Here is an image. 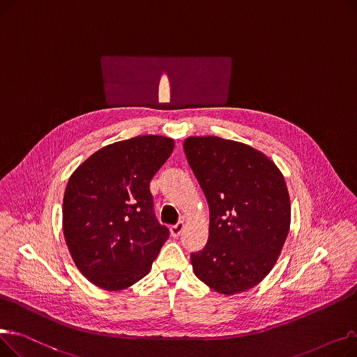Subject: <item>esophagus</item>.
<instances>
[{"label":"esophagus","instance_id":"34e87169","mask_svg":"<svg viewBox=\"0 0 357 357\" xmlns=\"http://www.w3.org/2000/svg\"><path fill=\"white\" fill-rule=\"evenodd\" d=\"M183 222L182 221H179L178 224H175V226H172L171 227V236L172 237H179L181 236V233L183 231Z\"/></svg>","mask_w":357,"mask_h":357}]
</instances>
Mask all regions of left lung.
I'll return each instance as SVG.
<instances>
[{
  "label": "left lung",
  "instance_id": "left-lung-1",
  "mask_svg": "<svg viewBox=\"0 0 357 357\" xmlns=\"http://www.w3.org/2000/svg\"><path fill=\"white\" fill-rule=\"evenodd\" d=\"M183 150L210 205L208 241L191 255L194 273L221 295L249 291L272 271L289 231L284 175L240 142L190 136Z\"/></svg>",
  "mask_w": 357,
  "mask_h": 357
}]
</instances>
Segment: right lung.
Wrapping results in <instances>:
<instances>
[{"label":"right lung","instance_id":"1","mask_svg":"<svg viewBox=\"0 0 357 357\" xmlns=\"http://www.w3.org/2000/svg\"><path fill=\"white\" fill-rule=\"evenodd\" d=\"M174 139L144 135L104 146L70 175L62 207L66 246L96 287L121 291L152 269L169 237L149 185L172 155Z\"/></svg>","mask_w":357,"mask_h":357}]
</instances>
